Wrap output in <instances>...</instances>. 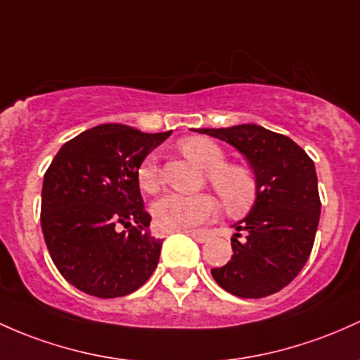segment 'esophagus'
I'll list each match as a JSON object with an SVG mask.
<instances>
[{
	"label": "esophagus",
	"instance_id": "esophagus-1",
	"mask_svg": "<svg viewBox=\"0 0 360 360\" xmlns=\"http://www.w3.org/2000/svg\"><path fill=\"white\" fill-rule=\"evenodd\" d=\"M186 234L191 236V238L195 239L196 243H207V240H208V234H207V232H203V231H188Z\"/></svg>",
	"mask_w": 360,
	"mask_h": 360
}]
</instances>
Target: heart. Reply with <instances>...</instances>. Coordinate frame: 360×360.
Masks as SVG:
<instances>
[{
  "label": "heart",
  "instance_id": "obj_1",
  "mask_svg": "<svg viewBox=\"0 0 360 360\" xmlns=\"http://www.w3.org/2000/svg\"><path fill=\"white\" fill-rule=\"evenodd\" d=\"M181 150L189 160L205 171H210L208 179L229 210L239 213L251 207L256 198L255 176L246 167L225 164L224 150L215 141L207 138H188L181 143ZM136 179L143 191H159L160 169L155 157L148 155L138 165ZM217 210L219 203L212 195L184 196L179 193L162 196L152 207L157 227L164 232L188 231L210 220Z\"/></svg>",
  "mask_w": 360,
  "mask_h": 360
}]
</instances>
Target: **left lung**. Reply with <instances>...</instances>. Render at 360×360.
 I'll use <instances>...</instances> for the list:
<instances>
[{
	"mask_svg": "<svg viewBox=\"0 0 360 360\" xmlns=\"http://www.w3.org/2000/svg\"><path fill=\"white\" fill-rule=\"evenodd\" d=\"M193 131L232 145L250 162L256 181L250 213L232 225L238 231L231 239L234 255L212 268V276L238 297L275 294L299 275L313 250L321 213L314 162L289 136L259 124Z\"/></svg>",
	"mask_w": 360,
	"mask_h": 360,
	"instance_id": "1",
	"label": "left lung"
}]
</instances>
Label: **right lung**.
<instances>
[{"label": "right lung", "mask_w": 360, "mask_h": 360, "mask_svg": "<svg viewBox=\"0 0 360 360\" xmlns=\"http://www.w3.org/2000/svg\"><path fill=\"white\" fill-rule=\"evenodd\" d=\"M169 136L109 122L66 141L51 162L42 184V234L59 274L78 290L122 297L157 268L162 239L150 236L136 171Z\"/></svg>", "instance_id": "1"}]
</instances>
